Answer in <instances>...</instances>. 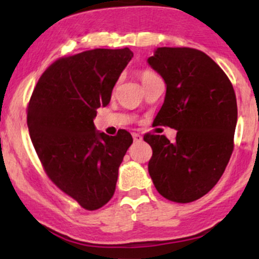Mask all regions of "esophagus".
Wrapping results in <instances>:
<instances>
[{
    "instance_id": "esophagus-1",
    "label": "esophagus",
    "mask_w": 259,
    "mask_h": 259,
    "mask_svg": "<svg viewBox=\"0 0 259 259\" xmlns=\"http://www.w3.org/2000/svg\"><path fill=\"white\" fill-rule=\"evenodd\" d=\"M133 139H134V142H141L142 141V136L140 135V134H136V133L133 134Z\"/></svg>"
}]
</instances>
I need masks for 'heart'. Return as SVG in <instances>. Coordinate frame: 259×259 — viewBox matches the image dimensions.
<instances>
[{
  "label": "heart",
  "instance_id": "1",
  "mask_svg": "<svg viewBox=\"0 0 259 259\" xmlns=\"http://www.w3.org/2000/svg\"><path fill=\"white\" fill-rule=\"evenodd\" d=\"M156 76H158V75H157L156 73H153L152 70H148V69L142 70L141 74H140V79H141L142 84H144V85L147 84V82L150 81V80H152V79L156 78Z\"/></svg>",
  "mask_w": 259,
  "mask_h": 259
}]
</instances>
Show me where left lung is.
Returning <instances> with one entry per match:
<instances>
[{"label":"left lung","instance_id":"1","mask_svg":"<svg viewBox=\"0 0 259 259\" xmlns=\"http://www.w3.org/2000/svg\"><path fill=\"white\" fill-rule=\"evenodd\" d=\"M148 64L167 84L154 124L178 130L173 144L164 135L144 136L152 147L148 173L164 198L194 202L218 183L234 151L233 84L209 56L190 47H158Z\"/></svg>","mask_w":259,"mask_h":259}]
</instances>
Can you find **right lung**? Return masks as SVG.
I'll list each match as a JSON object with an SVG mask.
<instances>
[{
	"mask_svg": "<svg viewBox=\"0 0 259 259\" xmlns=\"http://www.w3.org/2000/svg\"><path fill=\"white\" fill-rule=\"evenodd\" d=\"M133 52L95 49L57 59L45 70L28 103L26 123L45 173L86 210L113 197L118 169L133 144L126 130L115 136L95 130Z\"/></svg>",
	"mask_w": 259,
	"mask_h": 259,
	"instance_id": "add662e5",
	"label": "right lung"
}]
</instances>
